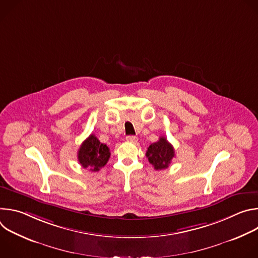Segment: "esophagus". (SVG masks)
<instances>
[{
  "mask_svg": "<svg viewBox=\"0 0 258 258\" xmlns=\"http://www.w3.org/2000/svg\"><path fill=\"white\" fill-rule=\"evenodd\" d=\"M126 141L127 142H132V143H136L138 141V138L135 136H127L126 137Z\"/></svg>",
  "mask_w": 258,
  "mask_h": 258,
  "instance_id": "34e87169",
  "label": "esophagus"
}]
</instances>
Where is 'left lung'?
I'll use <instances>...</instances> for the list:
<instances>
[{
  "label": "left lung",
  "mask_w": 258,
  "mask_h": 258,
  "mask_svg": "<svg viewBox=\"0 0 258 258\" xmlns=\"http://www.w3.org/2000/svg\"><path fill=\"white\" fill-rule=\"evenodd\" d=\"M146 156L156 170H161L169 166L174 157V149L166 138L160 137L157 142L148 147Z\"/></svg>",
  "instance_id": "8db88e82"
}]
</instances>
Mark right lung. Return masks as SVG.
Wrapping results in <instances>:
<instances>
[{
    "instance_id": "1",
    "label": "right lung",
    "mask_w": 258,
    "mask_h": 258,
    "mask_svg": "<svg viewBox=\"0 0 258 258\" xmlns=\"http://www.w3.org/2000/svg\"><path fill=\"white\" fill-rule=\"evenodd\" d=\"M110 157L107 145L102 144L95 135H91L83 142L78 152V159L84 168L91 171H99L106 165Z\"/></svg>"
}]
</instances>
